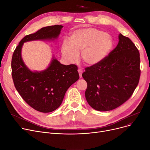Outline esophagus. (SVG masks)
I'll use <instances>...</instances> for the list:
<instances>
[{"mask_svg":"<svg viewBox=\"0 0 150 150\" xmlns=\"http://www.w3.org/2000/svg\"><path fill=\"white\" fill-rule=\"evenodd\" d=\"M78 73H79V75H80V78H81L82 77V74L83 72V70L82 69H79L78 70Z\"/></svg>","mask_w":150,"mask_h":150,"instance_id":"obj_1","label":"esophagus"}]
</instances>
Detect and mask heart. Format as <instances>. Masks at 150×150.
Returning <instances> with one entry per match:
<instances>
[{"label": "heart", "instance_id": "heart-1", "mask_svg": "<svg viewBox=\"0 0 150 150\" xmlns=\"http://www.w3.org/2000/svg\"><path fill=\"white\" fill-rule=\"evenodd\" d=\"M113 46L111 37L105 31L95 28H81L74 31L70 42L62 44V52L69 61L78 59V52L86 64L93 66L105 59Z\"/></svg>", "mask_w": 150, "mask_h": 150}]
</instances>
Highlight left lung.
Returning <instances> with one entry per match:
<instances>
[{"label": "left lung", "mask_w": 150, "mask_h": 150, "mask_svg": "<svg viewBox=\"0 0 150 150\" xmlns=\"http://www.w3.org/2000/svg\"><path fill=\"white\" fill-rule=\"evenodd\" d=\"M119 40L105 59L86 67L82 74L88 84L86 99L98 111H111L123 104L139 84V52L129 38L120 33Z\"/></svg>", "instance_id": "obj_1"}]
</instances>
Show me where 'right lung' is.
I'll list each match as a JSON object with an SVG mask.
<instances>
[{
  "mask_svg": "<svg viewBox=\"0 0 150 150\" xmlns=\"http://www.w3.org/2000/svg\"><path fill=\"white\" fill-rule=\"evenodd\" d=\"M62 25L43 27L25 36L14 51L11 59L12 78L16 89L26 103L41 112H50L59 107L70 86L79 79L75 64L63 65L54 57L49 66L41 72L31 71L21 57L23 43L35 40H54Z\"/></svg>",
  "mask_w": 150,
  "mask_h": 150,
  "instance_id": "add662e5",
  "label": "right lung"
}]
</instances>
